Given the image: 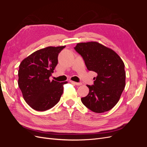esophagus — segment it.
I'll return each instance as SVG.
<instances>
[{
    "instance_id": "esophagus-1",
    "label": "esophagus",
    "mask_w": 147,
    "mask_h": 147,
    "mask_svg": "<svg viewBox=\"0 0 147 147\" xmlns=\"http://www.w3.org/2000/svg\"><path fill=\"white\" fill-rule=\"evenodd\" d=\"M70 82L71 83H72L74 84H75V85H77V86H80L82 84V83H77V82H73V81H70Z\"/></svg>"
}]
</instances>
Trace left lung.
I'll return each instance as SVG.
<instances>
[{
  "label": "left lung",
  "mask_w": 147,
  "mask_h": 147,
  "mask_svg": "<svg viewBox=\"0 0 147 147\" xmlns=\"http://www.w3.org/2000/svg\"><path fill=\"white\" fill-rule=\"evenodd\" d=\"M82 56L88 70L97 74L94 84L82 103L96 113H103L117 104L126 84L123 61L112 49L96 42L77 43L74 48Z\"/></svg>",
  "instance_id": "1"
}]
</instances>
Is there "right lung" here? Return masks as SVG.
Returning <instances> with one entry per match:
<instances>
[{"label":"right lung","mask_w":147,"mask_h":147,"mask_svg":"<svg viewBox=\"0 0 147 147\" xmlns=\"http://www.w3.org/2000/svg\"><path fill=\"white\" fill-rule=\"evenodd\" d=\"M65 46L48 47L34 52L22 61L18 70V86L24 99L31 108L45 111L54 107L67 82L50 80L58 63L59 53Z\"/></svg>","instance_id":"add662e5"}]
</instances>
